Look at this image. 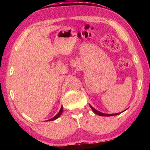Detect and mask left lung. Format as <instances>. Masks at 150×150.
Masks as SVG:
<instances>
[{
    "instance_id": "obj_1",
    "label": "left lung",
    "mask_w": 150,
    "mask_h": 150,
    "mask_svg": "<svg viewBox=\"0 0 150 150\" xmlns=\"http://www.w3.org/2000/svg\"><path fill=\"white\" fill-rule=\"evenodd\" d=\"M89 106H90L91 108L92 109L94 112H95V114H96V115H99V116H111L118 115H119V114H120V113H116V114H110H110H104V113H103V112H99V111L96 110L95 108H94L93 107V106H91L90 105H89Z\"/></svg>"
}]
</instances>
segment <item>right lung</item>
<instances>
[{
  "mask_svg": "<svg viewBox=\"0 0 150 150\" xmlns=\"http://www.w3.org/2000/svg\"><path fill=\"white\" fill-rule=\"evenodd\" d=\"M62 112H63V106H62V107H61V109H60V110H59V112L57 113V115H55L54 117H53L52 118H51V119H50V120H48V121H52V120H56V119L57 118H59V116L62 115Z\"/></svg>",
  "mask_w": 150,
  "mask_h": 150,
  "instance_id": "right-lung-1",
  "label": "right lung"
}]
</instances>
